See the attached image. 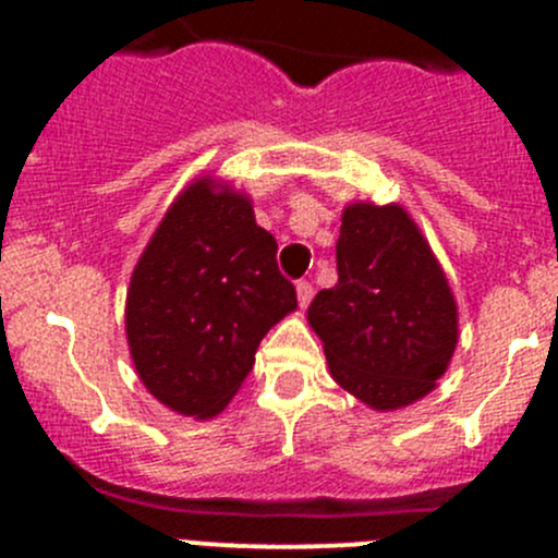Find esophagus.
Segmentation results:
<instances>
[{
  "label": "esophagus",
  "instance_id": "esophagus-1",
  "mask_svg": "<svg viewBox=\"0 0 558 558\" xmlns=\"http://www.w3.org/2000/svg\"><path fill=\"white\" fill-rule=\"evenodd\" d=\"M311 300H313V286L307 283V280H300V283H296V302H300V307H307L311 305Z\"/></svg>",
  "mask_w": 558,
  "mask_h": 558
}]
</instances>
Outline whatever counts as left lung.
<instances>
[{"label":"left lung","instance_id":"left-lung-1","mask_svg":"<svg viewBox=\"0 0 558 558\" xmlns=\"http://www.w3.org/2000/svg\"><path fill=\"white\" fill-rule=\"evenodd\" d=\"M331 378L391 413L435 391L459 342V307L418 223L402 205L351 202L337 240V283L307 307Z\"/></svg>","mask_w":558,"mask_h":558}]
</instances>
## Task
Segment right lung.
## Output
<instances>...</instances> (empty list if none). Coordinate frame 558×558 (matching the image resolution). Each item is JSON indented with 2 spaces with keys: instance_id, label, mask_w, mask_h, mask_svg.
<instances>
[{
  "instance_id": "add662e5",
  "label": "right lung",
  "mask_w": 558,
  "mask_h": 558,
  "mask_svg": "<svg viewBox=\"0 0 558 558\" xmlns=\"http://www.w3.org/2000/svg\"><path fill=\"white\" fill-rule=\"evenodd\" d=\"M278 243L251 196L227 180H191L156 227L126 291V342L143 386L165 408L221 413L269 329L296 311Z\"/></svg>"
}]
</instances>
